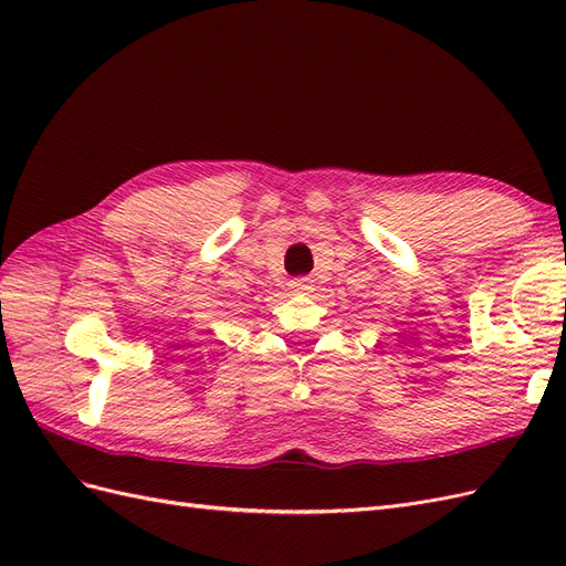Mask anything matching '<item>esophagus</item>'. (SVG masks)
<instances>
[{
  "label": "esophagus",
  "instance_id": "obj_1",
  "mask_svg": "<svg viewBox=\"0 0 566 566\" xmlns=\"http://www.w3.org/2000/svg\"><path fill=\"white\" fill-rule=\"evenodd\" d=\"M287 285H290V290H293V293H310V290H312V279H306V276L293 279Z\"/></svg>",
  "mask_w": 566,
  "mask_h": 566
}]
</instances>
